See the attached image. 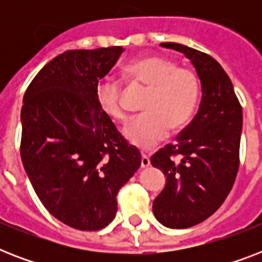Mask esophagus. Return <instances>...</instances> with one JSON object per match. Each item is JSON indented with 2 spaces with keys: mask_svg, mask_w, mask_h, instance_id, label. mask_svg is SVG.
I'll return each instance as SVG.
<instances>
[{
  "mask_svg": "<svg viewBox=\"0 0 262 262\" xmlns=\"http://www.w3.org/2000/svg\"><path fill=\"white\" fill-rule=\"evenodd\" d=\"M149 164H151V160H149L148 155H145V154H141V167L147 168V167H149Z\"/></svg>",
  "mask_w": 262,
  "mask_h": 262,
  "instance_id": "obj_1",
  "label": "esophagus"
}]
</instances>
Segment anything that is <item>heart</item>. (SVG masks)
<instances>
[{"instance_id":"1","label":"heart","mask_w":262,"mask_h":262,"mask_svg":"<svg viewBox=\"0 0 262 262\" xmlns=\"http://www.w3.org/2000/svg\"><path fill=\"white\" fill-rule=\"evenodd\" d=\"M123 79L149 87L143 103L145 113L133 117L122 127V136L136 147H149L178 130L193 115L199 102L197 76L174 61L159 55H141L123 67ZM100 110L115 121L125 118L121 85L114 80L99 81L95 90Z\"/></svg>"}]
</instances>
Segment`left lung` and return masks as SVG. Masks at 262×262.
<instances>
[{"instance_id": "1", "label": "left lung", "mask_w": 262, "mask_h": 262, "mask_svg": "<svg viewBox=\"0 0 262 262\" xmlns=\"http://www.w3.org/2000/svg\"><path fill=\"white\" fill-rule=\"evenodd\" d=\"M160 46L190 59L203 92L194 119L175 144L151 158L152 166L166 177L164 189L154 200V215L168 228H187L213 215L234 185L239 167L242 107L230 77L211 55L181 43Z\"/></svg>"}]
</instances>
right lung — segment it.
<instances>
[{"instance_id": "1", "label": "right lung", "mask_w": 262, "mask_h": 262, "mask_svg": "<svg viewBox=\"0 0 262 262\" xmlns=\"http://www.w3.org/2000/svg\"><path fill=\"white\" fill-rule=\"evenodd\" d=\"M122 53L121 46L65 51L23 99L20 152L31 185L51 215L83 231L113 222L119 189L141 164L95 95Z\"/></svg>"}]
</instances>
